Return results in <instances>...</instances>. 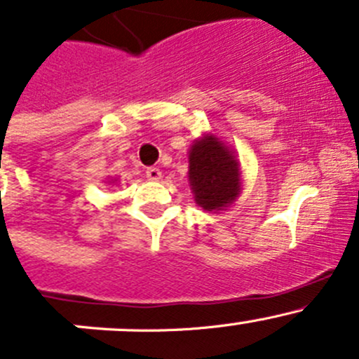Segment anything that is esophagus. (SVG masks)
I'll use <instances>...</instances> for the list:
<instances>
[{
    "mask_svg": "<svg viewBox=\"0 0 359 359\" xmlns=\"http://www.w3.org/2000/svg\"><path fill=\"white\" fill-rule=\"evenodd\" d=\"M146 177L149 180H159L161 179V172L158 168H154V166H151V168L146 170Z\"/></svg>",
    "mask_w": 359,
    "mask_h": 359,
    "instance_id": "obj_1",
    "label": "esophagus"
}]
</instances>
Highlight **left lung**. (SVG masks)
Here are the masks:
<instances>
[{
    "instance_id": "8db88e82",
    "label": "left lung",
    "mask_w": 359,
    "mask_h": 359,
    "mask_svg": "<svg viewBox=\"0 0 359 359\" xmlns=\"http://www.w3.org/2000/svg\"><path fill=\"white\" fill-rule=\"evenodd\" d=\"M189 186L194 201L208 213L234 205L241 194V165L236 153L213 133H203L189 149Z\"/></svg>"
}]
</instances>
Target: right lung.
<instances>
[{"label":"right lung","mask_w":359,"mask_h":359,"mask_svg":"<svg viewBox=\"0 0 359 359\" xmlns=\"http://www.w3.org/2000/svg\"><path fill=\"white\" fill-rule=\"evenodd\" d=\"M107 182H109V184H112V182H114V180H112V179H111V180H107Z\"/></svg>","instance_id":"1"}]
</instances>
